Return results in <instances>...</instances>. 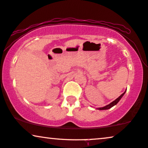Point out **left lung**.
<instances>
[{"label": "left lung", "mask_w": 148, "mask_h": 148, "mask_svg": "<svg viewBox=\"0 0 148 148\" xmlns=\"http://www.w3.org/2000/svg\"><path fill=\"white\" fill-rule=\"evenodd\" d=\"M126 90L125 92H123V94L121 95V96H119V97L117 98L116 99H115L114 100V101H112V102H111V103H109L108 104V105H107V106H104V107H102V108H97V110H108V109H110V108H112L113 107V106H116V104L119 103V101H120V100H121V99L122 97H123V95H125V93L126 92Z\"/></svg>", "instance_id": "obj_1"}]
</instances>
